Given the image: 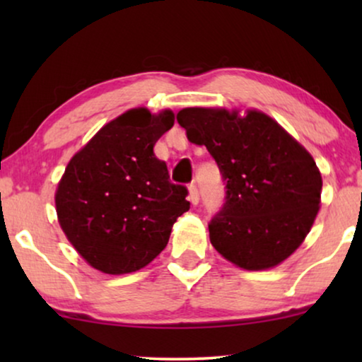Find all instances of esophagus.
<instances>
[{
	"label": "esophagus",
	"instance_id": "34e87169",
	"mask_svg": "<svg viewBox=\"0 0 362 362\" xmlns=\"http://www.w3.org/2000/svg\"><path fill=\"white\" fill-rule=\"evenodd\" d=\"M189 201L192 204H197L199 202V191H197V186L196 185H191L189 186Z\"/></svg>",
	"mask_w": 362,
	"mask_h": 362
}]
</instances>
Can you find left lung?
I'll use <instances>...</instances> for the list:
<instances>
[{"instance_id":"8db88e82","label":"left lung","mask_w":362,"mask_h":362,"mask_svg":"<svg viewBox=\"0 0 362 362\" xmlns=\"http://www.w3.org/2000/svg\"><path fill=\"white\" fill-rule=\"evenodd\" d=\"M177 122L187 140L207 148L226 181V204L209 224L214 249L252 272L288 259L321 204L323 180L308 150L255 108L187 107Z\"/></svg>"}]
</instances>
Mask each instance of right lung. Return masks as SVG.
<instances>
[{
  "label": "right lung",
  "instance_id": "right-lung-1",
  "mask_svg": "<svg viewBox=\"0 0 362 362\" xmlns=\"http://www.w3.org/2000/svg\"><path fill=\"white\" fill-rule=\"evenodd\" d=\"M175 125L170 108H130L103 125L67 163L59 181V226L78 255L108 275L132 274L156 259L176 219L189 211L156 141Z\"/></svg>",
  "mask_w": 362,
  "mask_h": 362
}]
</instances>
